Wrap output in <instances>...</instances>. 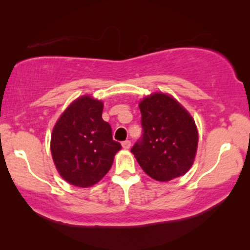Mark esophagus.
Here are the masks:
<instances>
[{
  "label": "esophagus",
  "instance_id": "1",
  "mask_svg": "<svg viewBox=\"0 0 250 250\" xmlns=\"http://www.w3.org/2000/svg\"><path fill=\"white\" fill-rule=\"evenodd\" d=\"M122 146L124 149H129V146H131V141H129V140H125V141L122 143Z\"/></svg>",
  "mask_w": 250,
  "mask_h": 250
}]
</instances>
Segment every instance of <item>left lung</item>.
I'll list each match as a JSON object with an SVG mask.
<instances>
[{
    "mask_svg": "<svg viewBox=\"0 0 250 250\" xmlns=\"http://www.w3.org/2000/svg\"><path fill=\"white\" fill-rule=\"evenodd\" d=\"M142 136L131 152L153 180L167 182L192 166L198 131L191 115L173 97L153 93L139 104Z\"/></svg>",
    "mask_w": 250,
    "mask_h": 250,
    "instance_id": "8db88e82",
    "label": "left lung"
}]
</instances>
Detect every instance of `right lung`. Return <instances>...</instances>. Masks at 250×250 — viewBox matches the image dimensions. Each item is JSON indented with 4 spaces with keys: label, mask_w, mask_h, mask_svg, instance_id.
<instances>
[{
    "label": "right lung",
    "mask_w": 250,
    "mask_h": 250,
    "mask_svg": "<svg viewBox=\"0 0 250 250\" xmlns=\"http://www.w3.org/2000/svg\"><path fill=\"white\" fill-rule=\"evenodd\" d=\"M102 101L83 95L62 112L51 134V153L58 172L73 186L98 183L122 149L102 119Z\"/></svg>",
    "instance_id": "1"
}]
</instances>
